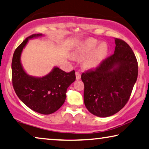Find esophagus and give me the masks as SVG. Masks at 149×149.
<instances>
[{
	"label": "esophagus",
	"mask_w": 149,
	"mask_h": 149,
	"mask_svg": "<svg viewBox=\"0 0 149 149\" xmlns=\"http://www.w3.org/2000/svg\"><path fill=\"white\" fill-rule=\"evenodd\" d=\"M75 77H76L77 79H81V74H79L78 72H75Z\"/></svg>",
	"instance_id": "esophagus-1"
}]
</instances>
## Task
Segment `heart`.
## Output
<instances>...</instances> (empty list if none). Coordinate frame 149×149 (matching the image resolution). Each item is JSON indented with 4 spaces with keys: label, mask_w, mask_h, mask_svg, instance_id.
Returning a JSON list of instances; mask_svg holds the SVG:
<instances>
[{
    "label": "heart",
    "mask_w": 149,
    "mask_h": 149,
    "mask_svg": "<svg viewBox=\"0 0 149 149\" xmlns=\"http://www.w3.org/2000/svg\"><path fill=\"white\" fill-rule=\"evenodd\" d=\"M108 53L107 44L104 42L100 43L97 40L91 38L82 42L77 47L74 52V56L75 58L82 59L90 54L84 59V65L86 68H95L104 60Z\"/></svg>",
    "instance_id": "obj_1"
}]
</instances>
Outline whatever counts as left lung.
Instances as JSON below:
<instances>
[{"mask_svg":"<svg viewBox=\"0 0 149 149\" xmlns=\"http://www.w3.org/2000/svg\"><path fill=\"white\" fill-rule=\"evenodd\" d=\"M114 40V54L95 70L81 74L84 104L98 117L114 115L126 105L138 76V63L132 49L123 40Z\"/></svg>","mask_w":149,"mask_h":149,"instance_id":"1","label":"left lung"}]
</instances>
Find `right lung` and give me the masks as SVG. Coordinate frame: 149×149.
<instances>
[{"label":"right lung","instance_id":"add662e5","mask_svg":"<svg viewBox=\"0 0 149 149\" xmlns=\"http://www.w3.org/2000/svg\"><path fill=\"white\" fill-rule=\"evenodd\" d=\"M45 35L34 34L25 39L15 51L12 61V81L14 90L19 98L26 106L42 114L56 112L63 105L66 92L75 80V71L66 73L55 66L44 76L29 75L21 63V57L29 40Z\"/></svg>","mask_w":149,"mask_h":149}]
</instances>
